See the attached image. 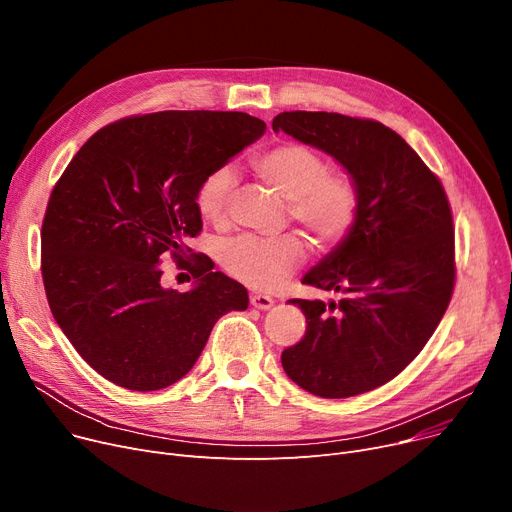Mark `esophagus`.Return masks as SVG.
Listing matches in <instances>:
<instances>
[{
  "mask_svg": "<svg viewBox=\"0 0 512 512\" xmlns=\"http://www.w3.org/2000/svg\"><path fill=\"white\" fill-rule=\"evenodd\" d=\"M251 305H253L255 309L265 311V309H270V307L274 305V299L270 297V294H259V292H253V294H251Z\"/></svg>",
  "mask_w": 512,
  "mask_h": 512,
  "instance_id": "34e87169",
  "label": "esophagus"
}]
</instances>
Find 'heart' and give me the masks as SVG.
I'll return each instance as SVG.
<instances>
[{
	"label": "heart",
	"mask_w": 512,
	"mask_h": 512,
	"mask_svg": "<svg viewBox=\"0 0 512 512\" xmlns=\"http://www.w3.org/2000/svg\"><path fill=\"white\" fill-rule=\"evenodd\" d=\"M255 176L286 199L288 218L297 222L321 251H330L353 230L361 195L351 174L330 172L328 159L303 143H282L253 157ZM236 178L228 166L211 170L199 184L195 205L209 224H224ZM224 270L259 290H272L305 261L299 234L278 238L236 236L218 249Z\"/></svg>",
	"instance_id": "heart-1"
}]
</instances>
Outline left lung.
<instances>
[{
  "label": "left lung",
  "instance_id": "left-lung-1",
  "mask_svg": "<svg viewBox=\"0 0 512 512\" xmlns=\"http://www.w3.org/2000/svg\"><path fill=\"white\" fill-rule=\"evenodd\" d=\"M332 155L359 186L357 222L303 284L338 303L292 299L307 317L282 353L288 378L321 398L384 386L436 332L452 299V211L440 178L382 122L334 112H282L272 122Z\"/></svg>",
  "mask_w": 512,
  "mask_h": 512
}]
</instances>
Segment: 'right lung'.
<instances>
[{
    "mask_svg": "<svg viewBox=\"0 0 512 512\" xmlns=\"http://www.w3.org/2000/svg\"><path fill=\"white\" fill-rule=\"evenodd\" d=\"M263 132V120L242 112L122 118L97 130L53 186L41 228L47 303L105 380L137 392L172 386L215 321L249 307L247 288L213 272L188 240L203 228L201 180ZM166 256L198 278L193 291L160 284Z\"/></svg>",
    "mask_w": 512,
    "mask_h": 512,
    "instance_id": "obj_1",
    "label": "right lung"
}]
</instances>
